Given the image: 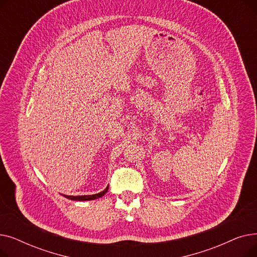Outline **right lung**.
I'll use <instances>...</instances> for the list:
<instances>
[{
    "instance_id": "add662e5",
    "label": "right lung",
    "mask_w": 257,
    "mask_h": 257,
    "mask_svg": "<svg viewBox=\"0 0 257 257\" xmlns=\"http://www.w3.org/2000/svg\"><path fill=\"white\" fill-rule=\"evenodd\" d=\"M108 191V186L105 188L103 192H100L98 194H94V195H84V196H66V195H62L65 198L70 199V200H74V201H89V200H94V199H98L102 196H104Z\"/></svg>"
}]
</instances>
